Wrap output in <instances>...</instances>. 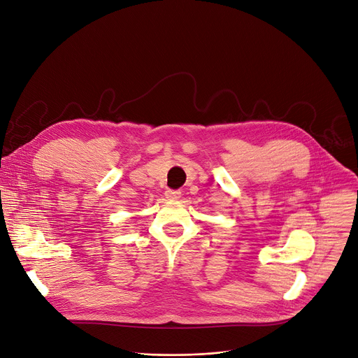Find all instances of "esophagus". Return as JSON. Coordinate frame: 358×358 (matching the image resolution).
Masks as SVG:
<instances>
[{"label": "esophagus", "instance_id": "obj_1", "mask_svg": "<svg viewBox=\"0 0 358 358\" xmlns=\"http://www.w3.org/2000/svg\"><path fill=\"white\" fill-rule=\"evenodd\" d=\"M166 197L169 200H180L181 199V191L180 189H167L166 191Z\"/></svg>", "mask_w": 358, "mask_h": 358}]
</instances>
